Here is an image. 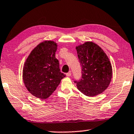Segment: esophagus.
I'll list each match as a JSON object with an SVG mask.
<instances>
[{"label": "esophagus", "mask_w": 134, "mask_h": 134, "mask_svg": "<svg viewBox=\"0 0 134 134\" xmlns=\"http://www.w3.org/2000/svg\"><path fill=\"white\" fill-rule=\"evenodd\" d=\"M71 75H72L71 72L69 71V72H68V73L66 74V76H71Z\"/></svg>", "instance_id": "1"}]
</instances>
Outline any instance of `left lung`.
<instances>
[{"mask_svg": "<svg viewBox=\"0 0 134 134\" xmlns=\"http://www.w3.org/2000/svg\"><path fill=\"white\" fill-rule=\"evenodd\" d=\"M82 67V77L74 81L79 91L88 97L100 94L108 87L112 66L104 51L95 43L86 42L76 48Z\"/></svg>", "mask_w": 134, "mask_h": 134, "instance_id": "left-lung-1", "label": "left lung"}]
</instances>
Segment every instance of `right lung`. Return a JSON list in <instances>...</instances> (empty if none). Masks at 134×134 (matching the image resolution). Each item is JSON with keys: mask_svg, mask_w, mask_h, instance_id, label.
<instances>
[{"mask_svg": "<svg viewBox=\"0 0 134 134\" xmlns=\"http://www.w3.org/2000/svg\"><path fill=\"white\" fill-rule=\"evenodd\" d=\"M57 44L46 41L39 43L26 60L23 80L28 91L37 98L50 97L65 75L60 72L59 60L55 58Z\"/></svg>", "mask_w": 134, "mask_h": 134, "instance_id": "1", "label": "right lung"}]
</instances>
